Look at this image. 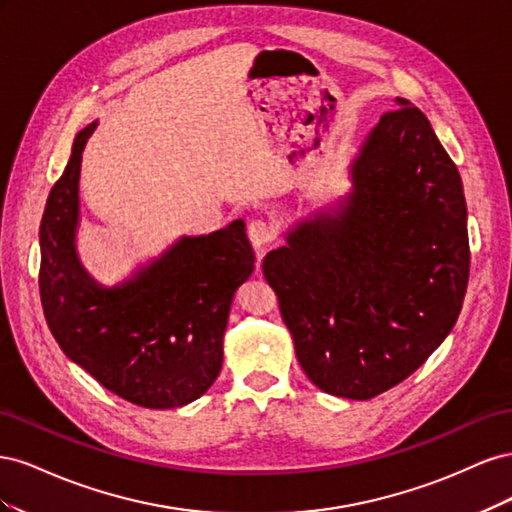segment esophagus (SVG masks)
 Segmentation results:
<instances>
[{
    "label": "esophagus",
    "instance_id": "1",
    "mask_svg": "<svg viewBox=\"0 0 512 512\" xmlns=\"http://www.w3.org/2000/svg\"><path fill=\"white\" fill-rule=\"evenodd\" d=\"M273 228L269 222H265L262 218L252 220L247 224V239L256 247V250H262V247L269 245L273 241Z\"/></svg>",
    "mask_w": 512,
    "mask_h": 512
}]
</instances>
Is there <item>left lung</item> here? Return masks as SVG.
I'll return each instance as SVG.
<instances>
[{
	"label": "left lung",
	"mask_w": 512,
	"mask_h": 512,
	"mask_svg": "<svg viewBox=\"0 0 512 512\" xmlns=\"http://www.w3.org/2000/svg\"><path fill=\"white\" fill-rule=\"evenodd\" d=\"M395 102L352 166L342 222H303L262 260L303 371L337 397L371 399L414 374L468 288L459 170L421 108Z\"/></svg>",
	"instance_id": "left-lung-1"
}]
</instances>
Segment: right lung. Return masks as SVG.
I'll return each instance as SVG.
<instances>
[{
  "instance_id": "add662e5",
  "label": "right lung",
  "mask_w": 512,
  "mask_h": 512,
  "mask_svg": "<svg viewBox=\"0 0 512 512\" xmlns=\"http://www.w3.org/2000/svg\"><path fill=\"white\" fill-rule=\"evenodd\" d=\"M94 128L74 138L42 213L44 318L61 350L104 389L143 408H179L218 378L230 303L256 256L237 220L207 237L181 239L126 286L98 288L74 252L81 153Z\"/></svg>"
}]
</instances>
